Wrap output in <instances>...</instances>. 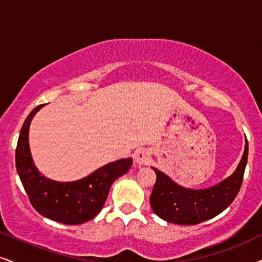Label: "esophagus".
<instances>
[{"label":"esophagus","instance_id":"obj_1","mask_svg":"<svg viewBox=\"0 0 262 262\" xmlns=\"http://www.w3.org/2000/svg\"><path fill=\"white\" fill-rule=\"evenodd\" d=\"M149 153H148V150L146 149H138L136 153H135V163H136L138 166L146 165V164H148V161H149Z\"/></svg>","mask_w":262,"mask_h":262}]
</instances>
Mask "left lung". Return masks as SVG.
<instances>
[{
	"label": "left lung",
	"mask_w": 262,
	"mask_h": 262,
	"mask_svg": "<svg viewBox=\"0 0 262 262\" xmlns=\"http://www.w3.org/2000/svg\"><path fill=\"white\" fill-rule=\"evenodd\" d=\"M248 160V141L237 169L217 185L204 189H190L177 185L160 170L151 167L157 181L149 198L154 214L176 225H196L221 214L239 192Z\"/></svg>",
	"instance_id": "1"
}]
</instances>
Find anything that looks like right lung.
I'll return each instance as SVG.
<instances>
[{"label": "right lung", "instance_id": "1", "mask_svg": "<svg viewBox=\"0 0 262 262\" xmlns=\"http://www.w3.org/2000/svg\"><path fill=\"white\" fill-rule=\"evenodd\" d=\"M43 105L36 106L28 115L19 134L15 150L18 175L31 205L38 214L66 225L83 224L101 211L113 182L130 170L132 158L113 161L72 182L47 179L35 165L29 146L31 120Z\"/></svg>", "mask_w": 262, "mask_h": 262}]
</instances>
